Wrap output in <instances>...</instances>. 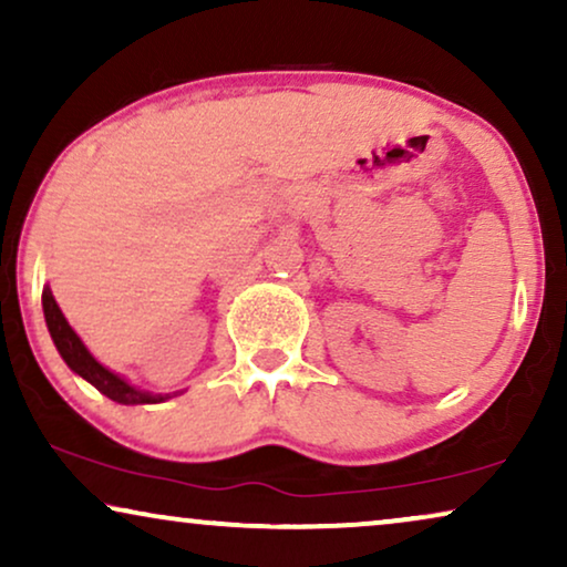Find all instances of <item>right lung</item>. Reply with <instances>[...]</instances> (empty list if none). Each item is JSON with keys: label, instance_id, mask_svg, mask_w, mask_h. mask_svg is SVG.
I'll return each mask as SVG.
<instances>
[{"label": "right lung", "instance_id": "1", "mask_svg": "<svg viewBox=\"0 0 567 567\" xmlns=\"http://www.w3.org/2000/svg\"><path fill=\"white\" fill-rule=\"evenodd\" d=\"M43 315H45V324H49L53 343H56L61 359L66 361V367L87 379L90 384H95L105 398H111L113 402H121V405H144V402H162L169 398V394H150L144 390H136V386L123 382L121 377H115L113 371L100 367V363L92 359L87 348H84L80 336L69 328L66 317L61 315L56 299H53V293L49 289H43Z\"/></svg>", "mask_w": 567, "mask_h": 567}]
</instances>
